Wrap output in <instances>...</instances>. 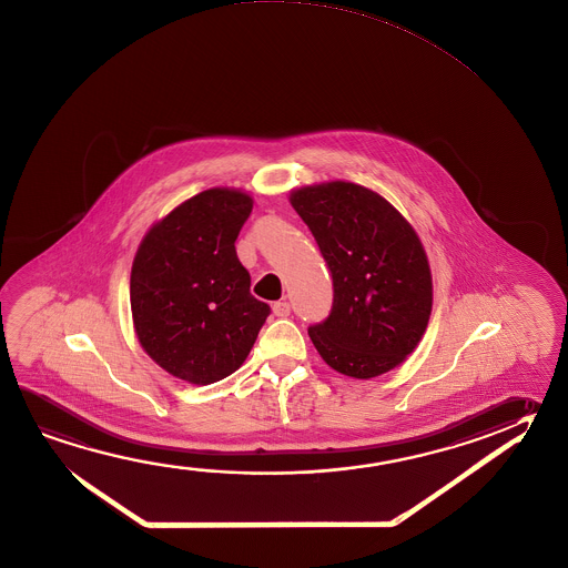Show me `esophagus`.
<instances>
[{
  "label": "esophagus",
  "mask_w": 568,
  "mask_h": 568,
  "mask_svg": "<svg viewBox=\"0 0 568 568\" xmlns=\"http://www.w3.org/2000/svg\"><path fill=\"white\" fill-rule=\"evenodd\" d=\"M273 313L277 317H288L291 315V305H288L287 301H277V303H273Z\"/></svg>",
  "instance_id": "esophagus-1"
}]
</instances>
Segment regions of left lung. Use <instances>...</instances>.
Listing matches in <instances>:
<instances>
[{"label":"left lung","instance_id":"left-lung-1","mask_svg":"<svg viewBox=\"0 0 568 568\" xmlns=\"http://www.w3.org/2000/svg\"><path fill=\"white\" fill-rule=\"evenodd\" d=\"M291 205L305 221L333 280V307L308 337L328 367L377 377L417 347L433 307L427 255L388 201L355 183L303 187Z\"/></svg>","mask_w":568,"mask_h":568}]
</instances>
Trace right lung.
Masks as SVG:
<instances>
[{"instance_id": "right-lung-1", "label": "right lung", "mask_w": 568, "mask_h": 568, "mask_svg": "<svg viewBox=\"0 0 568 568\" xmlns=\"http://www.w3.org/2000/svg\"><path fill=\"white\" fill-rule=\"evenodd\" d=\"M251 210L247 193L203 191L141 241L131 267L133 323L141 347L173 377L210 385L235 373L270 317L235 251Z\"/></svg>"}]
</instances>
